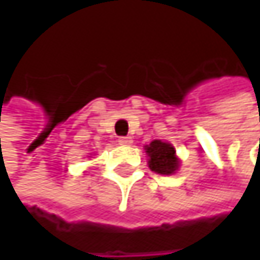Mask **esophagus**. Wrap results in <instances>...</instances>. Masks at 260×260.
I'll list each match as a JSON object with an SVG mask.
<instances>
[{"label": "esophagus", "mask_w": 260, "mask_h": 260, "mask_svg": "<svg viewBox=\"0 0 260 260\" xmlns=\"http://www.w3.org/2000/svg\"><path fill=\"white\" fill-rule=\"evenodd\" d=\"M119 144L120 146H131L132 144V138L131 137H120L119 138Z\"/></svg>", "instance_id": "esophagus-1"}]
</instances>
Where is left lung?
<instances>
[{
    "mask_svg": "<svg viewBox=\"0 0 260 260\" xmlns=\"http://www.w3.org/2000/svg\"><path fill=\"white\" fill-rule=\"evenodd\" d=\"M144 150L149 156V169L158 175H173L179 169V158L176 150L170 143L153 140L150 144L144 146Z\"/></svg>",
    "mask_w": 260,
    "mask_h": 260,
    "instance_id": "1",
    "label": "left lung"
}]
</instances>
